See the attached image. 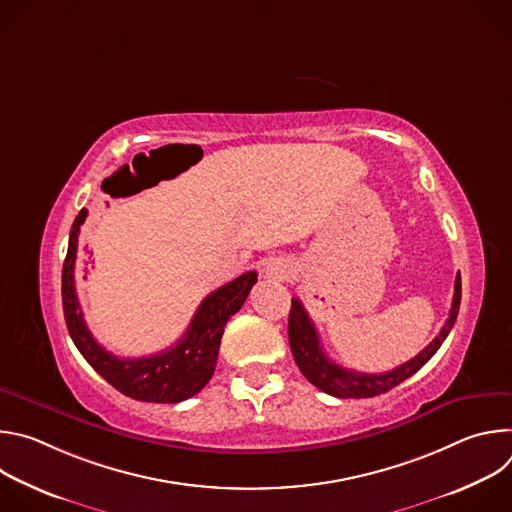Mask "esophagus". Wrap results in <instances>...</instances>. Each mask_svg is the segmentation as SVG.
Instances as JSON below:
<instances>
[{
    "label": "esophagus",
    "mask_w": 512,
    "mask_h": 512,
    "mask_svg": "<svg viewBox=\"0 0 512 512\" xmlns=\"http://www.w3.org/2000/svg\"><path fill=\"white\" fill-rule=\"evenodd\" d=\"M291 275H294V265H291V261H287V259H271L265 265V277H269V279L285 281Z\"/></svg>",
    "instance_id": "1"
}]
</instances>
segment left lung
Here are the masks:
<instances>
[{"mask_svg":"<svg viewBox=\"0 0 512 512\" xmlns=\"http://www.w3.org/2000/svg\"><path fill=\"white\" fill-rule=\"evenodd\" d=\"M462 302V279L460 273L456 275L454 283V300L450 308V318L446 320L444 328L437 334L417 356L403 362L401 367L387 371V373H356L350 369L340 367V364L332 362L328 354L324 352L320 344L318 330L314 322L310 320L306 308L298 298H291V310H289V324H287V336L291 354L296 358V364L300 367L302 375L320 391L340 397V399H367L377 397L381 393L391 391L411 375H415L423 364L437 352L442 342L448 338L450 330L454 328V322L458 318Z\"/></svg>","mask_w":512,"mask_h":512,"instance_id":"left-lung-1","label":"left lung"}]
</instances>
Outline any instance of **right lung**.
<instances>
[{
  "label": "right lung",
  "mask_w": 512,
  "mask_h": 512,
  "mask_svg": "<svg viewBox=\"0 0 512 512\" xmlns=\"http://www.w3.org/2000/svg\"><path fill=\"white\" fill-rule=\"evenodd\" d=\"M85 218L87 208L72 223L62 265V310L72 342L109 385L135 401L180 403L194 397L210 381L225 326L245 304L257 281V271H247L208 294L198 306L186 334L168 350L141 358H119L93 338L77 298L75 263Z\"/></svg>",
  "instance_id": "right-lung-1"
}]
</instances>
